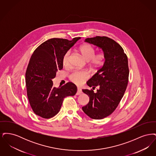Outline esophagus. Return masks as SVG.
I'll list each match as a JSON object with an SVG mask.
<instances>
[{"mask_svg":"<svg viewBox=\"0 0 156 156\" xmlns=\"http://www.w3.org/2000/svg\"><path fill=\"white\" fill-rule=\"evenodd\" d=\"M81 94V89L80 88L78 87V88H77V92H76V95H80V94Z\"/></svg>","mask_w":156,"mask_h":156,"instance_id":"1","label":"esophagus"}]
</instances>
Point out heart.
Listing matches in <instances>:
<instances>
[{
  "label": "heart",
  "mask_w": 156,
  "mask_h": 156,
  "mask_svg": "<svg viewBox=\"0 0 156 156\" xmlns=\"http://www.w3.org/2000/svg\"><path fill=\"white\" fill-rule=\"evenodd\" d=\"M79 51L85 59L89 62V66L95 69L102 67L105 62V55L102 52L95 54V48L92 45L84 44L79 47ZM71 50H67L62 57V64L64 67L69 66ZM88 73L84 71H75L69 75L71 81L77 85H80L88 79Z\"/></svg>",
  "instance_id": "b5f03b06"
}]
</instances>
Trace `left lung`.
<instances>
[{
  "label": "left lung",
  "mask_w": 156,
  "mask_h": 156,
  "mask_svg": "<svg viewBox=\"0 0 156 156\" xmlns=\"http://www.w3.org/2000/svg\"><path fill=\"white\" fill-rule=\"evenodd\" d=\"M85 41L101 47L106 59L104 66L87 82L91 89H82L89 97L82 110L92 119H102L115 111L124 95L129 81L128 59L121 45L109 37L87 38Z\"/></svg>",
  "instance_id": "8db88e82"
}]
</instances>
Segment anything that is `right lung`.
<instances>
[{"label": "right lung", "instance_id": "right-lung-1", "mask_svg": "<svg viewBox=\"0 0 156 156\" xmlns=\"http://www.w3.org/2000/svg\"><path fill=\"white\" fill-rule=\"evenodd\" d=\"M81 37L73 40L53 38L40 45L34 51L26 71L27 95L30 106L38 116L50 119L61 109L64 98L74 96L76 86L71 82L59 88L53 87L52 80L63 68L64 53Z\"/></svg>", "mask_w": 156, "mask_h": 156}]
</instances>
